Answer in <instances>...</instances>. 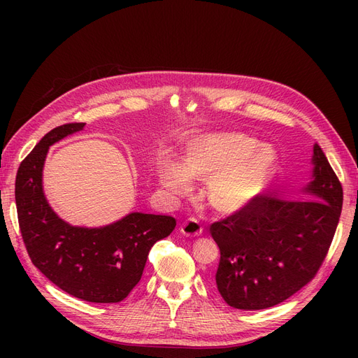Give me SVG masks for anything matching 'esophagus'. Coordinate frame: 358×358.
<instances>
[{"label":"esophagus","mask_w":358,"mask_h":358,"mask_svg":"<svg viewBox=\"0 0 358 358\" xmlns=\"http://www.w3.org/2000/svg\"><path fill=\"white\" fill-rule=\"evenodd\" d=\"M203 231L200 222L196 218H189L180 225V233L187 237H197Z\"/></svg>","instance_id":"34e87169"}]
</instances>
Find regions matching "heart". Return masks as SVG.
<instances>
[{
	"label": "heart",
	"mask_w": 358,
	"mask_h": 358,
	"mask_svg": "<svg viewBox=\"0 0 358 358\" xmlns=\"http://www.w3.org/2000/svg\"><path fill=\"white\" fill-rule=\"evenodd\" d=\"M278 169L273 149L241 133L194 140L182 161L162 158L157 170L162 187L175 196L191 191V179L206 182V197L224 215H236L263 196Z\"/></svg>",
	"instance_id": "1"
}]
</instances>
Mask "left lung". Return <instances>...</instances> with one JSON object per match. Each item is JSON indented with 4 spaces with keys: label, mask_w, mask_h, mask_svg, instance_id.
Listing matches in <instances>:
<instances>
[{
    "label": "left lung",
    "mask_w": 358,
    "mask_h": 358,
    "mask_svg": "<svg viewBox=\"0 0 358 358\" xmlns=\"http://www.w3.org/2000/svg\"><path fill=\"white\" fill-rule=\"evenodd\" d=\"M310 199L263 194L245 212L210 225L220 246L215 282L225 303L243 310L279 305L315 278L338 227L343 191L322 149L312 155Z\"/></svg>",
    "instance_id": "left-lung-1"
}]
</instances>
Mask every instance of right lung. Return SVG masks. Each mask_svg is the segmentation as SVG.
<instances>
[{
	"label": "right lung",
	"instance_id": "obj_1",
	"mask_svg": "<svg viewBox=\"0 0 358 358\" xmlns=\"http://www.w3.org/2000/svg\"><path fill=\"white\" fill-rule=\"evenodd\" d=\"M83 127L53 128L20 162L15 185L19 229L32 264L50 282L85 301L117 303L138 284L150 248L175 230L176 220L133 212L100 229L62 221L43 192V166L49 146Z\"/></svg>",
	"mask_w": 358,
	"mask_h": 358
}]
</instances>
